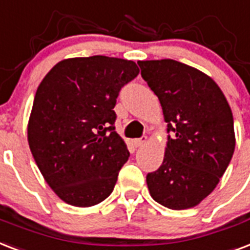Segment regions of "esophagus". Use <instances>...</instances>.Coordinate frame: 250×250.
<instances>
[{
    "instance_id": "esophagus-1",
    "label": "esophagus",
    "mask_w": 250,
    "mask_h": 250,
    "mask_svg": "<svg viewBox=\"0 0 250 250\" xmlns=\"http://www.w3.org/2000/svg\"><path fill=\"white\" fill-rule=\"evenodd\" d=\"M146 141H147V137H141V138L138 139H134V141H133V145H134L135 147H141L146 143Z\"/></svg>"
}]
</instances>
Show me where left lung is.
<instances>
[{"label": "left lung", "mask_w": 250, "mask_h": 250, "mask_svg": "<svg viewBox=\"0 0 250 250\" xmlns=\"http://www.w3.org/2000/svg\"><path fill=\"white\" fill-rule=\"evenodd\" d=\"M167 125L163 163L147 173L150 194L172 210L194 208L211 193L235 151L233 117L210 77L175 60L139 61Z\"/></svg>", "instance_id": "left-lung-1"}]
</instances>
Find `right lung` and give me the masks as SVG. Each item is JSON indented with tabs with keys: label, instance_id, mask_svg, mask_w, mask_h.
<instances>
[{
	"label": "right lung",
	"instance_id": "1",
	"mask_svg": "<svg viewBox=\"0 0 250 250\" xmlns=\"http://www.w3.org/2000/svg\"><path fill=\"white\" fill-rule=\"evenodd\" d=\"M138 73L127 60L77 57L55 65L39 84L28 145L48 185L66 204L94 206L113 190L130 156L115 131L113 108Z\"/></svg>",
	"mask_w": 250,
	"mask_h": 250
}]
</instances>
